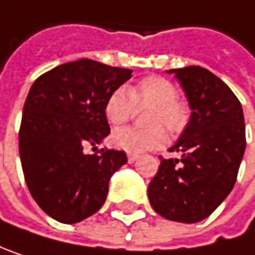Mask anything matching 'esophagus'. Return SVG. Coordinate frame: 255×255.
Returning a JSON list of instances; mask_svg holds the SVG:
<instances>
[{
    "mask_svg": "<svg viewBox=\"0 0 255 255\" xmlns=\"http://www.w3.org/2000/svg\"><path fill=\"white\" fill-rule=\"evenodd\" d=\"M136 159H138V154L128 153V162H129V163H133V162H136Z\"/></svg>",
    "mask_w": 255,
    "mask_h": 255,
    "instance_id": "esophagus-1",
    "label": "esophagus"
}]
</instances>
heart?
<instances>
[{
	"label": "heart",
	"instance_id": "b5f03b06",
	"mask_svg": "<svg viewBox=\"0 0 255 255\" xmlns=\"http://www.w3.org/2000/svg\"><path fill=\"white\" fill-rule=\"evenodd\" d=\"M135 107H151L148 113V123L151 126L122 128L111 135L114 147L128 153H141L157 148L168 139L163 125L172 133H180L189 123V107L178 99V90L169 80L150 75L139 80L128 92L125 87L114 89L104 105L108 122L114 126L129 122L135 114Z\"/></svg>",
	"mask_w": 255,
	"mask_h": 255
}]
</instances>
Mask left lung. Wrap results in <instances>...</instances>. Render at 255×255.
<instances>
[{
	"label": "left lung",
	"instance_id": "8db88e82",
	"mask_svg": "<svg viewBox=\"0 0 255 255\" xmlns=\"http://www.w3.org/2000/svg\"><path fill=\"white\" fill-rule=\"evenodd\" d=\"M189 99L191 116L148 186L153 209L163 218L197 223L209 217L232 191L245 151V123L239 99L211 71L200 66L169 69Z\"/></svg>",
	"mask_w": 255,
	"mask_h": 255
}]
</instances>
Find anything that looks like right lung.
I'll use <instances>...</instances> for the list:
<instances>
[{"mask_svg":"<svg viewBox=\"0 0 255 255\" xmlns=\"http://www.w3.org/2000/svg\"><path fill=\"white\" fill-rule=\"evenodd\" d=\"M132 69L80 59L40 75L23 105L19 154L26 186L38 206L65 224L93 215L104 205L113 174L126 153L86 154L110 133L104 111L108 95Z\"/></svg>","mask_w":255,"mask_h":255,"instance_id":"add662e5","label":"right lung"}]
</instances>
